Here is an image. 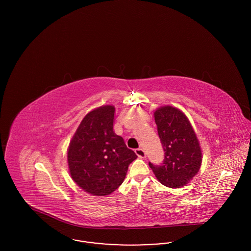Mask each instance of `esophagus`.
I'll use <instances>...</instances> for the list:
<instances>
[{
    "mask_svg": "<svg viewBox=\"0 0 251 251\" xmlns=\"http://www.w3.org/2000/svg\"><path fill=\"white\" fill-rule=\"evenodd\" d=\"M134 151H135L136 155L138 156L139 158H145L146 157V152H145L143 149H140V148L139 149H135Z\"/></svg>",
    "mask_w": 251,
    "mask_h": 251,
    "instance_id": "esophagus-1",
    "label": "esophagus"
}]
</instances>
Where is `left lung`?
Wrapping results in <instances>:
<instances>
[{"mask_svg":"<svg viewBox=\"0 0 251 251\" xmlns=\"http://www.w3.org/2000/svg\"><path fill=\"white\" fill-rule=\"evenodd\" d=\"M158 134L165 151L161 165L149 166L157 179L167 187L184 186L199 172L202 153L187 117L178 108L163 106L154 112Z\"/></svg>","mask_w":251,"mask_h":251,"instance_id":"1","label":"left lung"}]
</instances>
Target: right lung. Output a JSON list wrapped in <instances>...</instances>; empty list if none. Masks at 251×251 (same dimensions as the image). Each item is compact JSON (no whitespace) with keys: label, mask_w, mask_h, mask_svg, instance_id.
<instances>
[{"label":"right lung","mask_w":251,"mask_h":251,"mask_svg":"<svg viewBox=\"0 0 251 251\" xmlns=\"http://www.w3.org/2000/svg\"><path fill=\"white\" fill-rule=\"evenodd\" d=\"M115 107L104 105L89 112L80 123L68 150L72 179L93 196L118 189L129 165L137 155L113 130Z\"/></svg>","instance_id":"add662e5"}]
</instances>
